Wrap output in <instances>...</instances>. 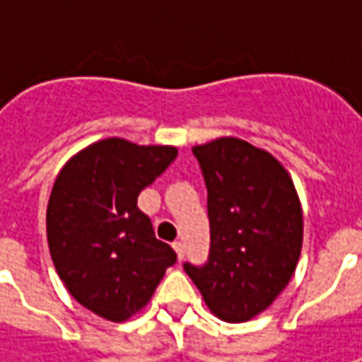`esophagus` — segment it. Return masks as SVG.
Returning <instances> with one entry per match:
<instances>
[{
    "label": "esophagus",
    "mask_w": 362,
    "mask_h": 362,
    "mask_svg": "<svg viewBox=\"0 0 362 362\" xmlns=\"http://www.w3.org/2000/svg\"><path fill=\"white\" fill-rule=\"evenodd\" d=\"M173 250H175V254H177V257H179V259H183V256H185V245H183V242H175Z\"/></svg>",
    "instance_id": "34e87169"
}]
</instances>
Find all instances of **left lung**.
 <instances>
[{
	"label": "left lung",
	"instance_id": "8db88e82",
	"mask_svg": "<svg viewBox=\"0 0 362 362\" xmlns=\"http://www.w3.org/2000/svg\"><path fill=\"white\" fill-rule=\"evenodd\" d=\"M207 185L211 254L185 272L211 314L247 322L268 310L298 266L304 217L294 181L266 148L235 136L193 146Z\"/></svg>",
	"mask_w": 362,
	"mask_h": 362
}]
</instances>
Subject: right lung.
<instances>
[{
    "mask_svg": "<svg viewBox=\"0 0 362 362\" xmlns=\"http://www.w3.org/2000/svg\"><path fill=\"white\" fill-rule=\"evenodd\" d=\"M177 153L173 145L108 136L80 148L54 181L46 211L54 268L70 296L105 320L141 313L177 262L136 207Z\"/></svg>",
    "mask_w": 362,
    "mask_h": 362,
    "instance_id": "right-lung-1",
    "label": "right lung"
}]
</instances>
